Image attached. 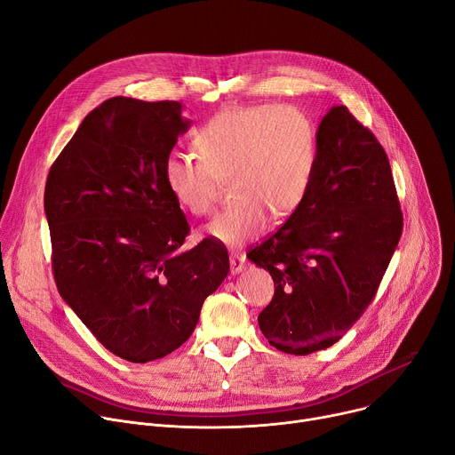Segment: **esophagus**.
Listing matches in <instances>:
<instances>
[{"mask_svg": "<svg viewBox=\"0 0 455 455\" xmlns=\"http://www.w3.org/2000/svg\"><path fill=\"white\" fill-rule=\"evenodd\" d=\"M229 264H231V273H233V275L242 273L243 269H246V266H248L246 255H242V253H231Z\"/></svg>", "mask_w": 455, "mask_h": 455, "instance_id": "1", "label": "esophagus"}]
</instances>
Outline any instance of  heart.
<instances>
[{
	"instance_id": "1",
	"label": "heart",
	"mask_w": 455,
	"mask_h": 455,
	"mask_svg": "<svg viewBox=\"0 0 455 455\" xmlns=\"http://www.w3.org/2000/svg\"><path fill=\"white\" fill-rule=\"evenodd\" d=\"M198 156L172 151L164 182L184 212H212L220 182L231 180L235 200L205 226V235L238 248L304 202L317 167V127L293 106L224 109L193 132Z\"/></svg>"
}]
</instances>
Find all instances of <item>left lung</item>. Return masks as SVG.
Segmentation results:
<instances>
[{
    "label": "left lung",
    "instance_id": "obj_1",
    "mask_svg": "<svg viewBox=\"0 0 455 455\" xmlns=\"http://www.w3.org/2000/svg\"><path fill=\"white\" fill-rule=\"evenodd\" d=\"M304 202L248 253L275 295L259 315L271 346L307 355L333 346L368 307L403 233L387 153L344 106L323 118Z\"/></svg>",
    "mask_w": 455,
    "mask_h": 455
}]
</instances>
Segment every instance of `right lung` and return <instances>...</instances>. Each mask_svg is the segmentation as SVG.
<instances>
[{"instance_id": "obj_1", "label": "right lung", "mask_w": 455, "mask_h": 455, "mask_svg": "<svg viewBox=\"0 0 455 455\" xmlns=\"http://www.w3.org/2000/svg\"><path fill=\"white\" fill-rule=\"evenodd\" d=\"M189 125L180 101L109 98L84 118L47 177L58 291L129 363L180 347L229 271L217 240L180 250L189 224L164 182V160Z\"/></svg>"}]
</instances>
